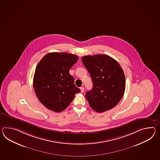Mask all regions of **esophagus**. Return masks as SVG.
Segmentation results:
<instances>
[{"mask_svg": "<svg viewBox=\"0 0 160 160\" xmlns=\"http://www.w3.org/2000/svg\"><path fill=\"white\" fill-rule=\"evenodd\" d=\"M80 90H81V92H82V93H83V92H84V88L82 87L80 88Z\"/></svg>", "mask_w": 160, "mask_h": 160, "instance_id": "1", "label": "esophagus"}]
</instances>
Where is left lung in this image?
<instances>
[{"instance_id":"1","label":"left lung","mask_w":160,"mask_h":160,"mask_svg":"<svg viewBox=\"0 0 160 160\" xmlns=\"http://www.w3.org/2000/svg\"><path fill=\"white\" fill-rule=\"evenodd\" d=\"M82 60L93 83L86 94L90 107L99 113L112 109L124 94L125 78L121 66L106 55H86Z\"/></svg>"}]
</instances>
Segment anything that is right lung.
<instances>
[{"mask_svg": "<svg viewBox=\"0 0 160 160\" xmlns=\"http://www.w3.org/2000/svg\"><path fill=\"white\" fill-rule=\"evenodd\" d=\"M76 55L50 52L38 63L33 77V88L40 102L55 112L64 110L80 90L74 85L70 68L78 61Z\"/></svg>", "mask_w": 160, "mask_h": 160, "instance_id": "1", "label": "right lung"}]
</instances>
